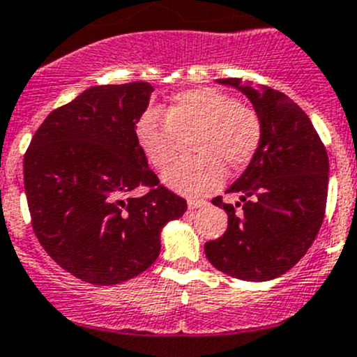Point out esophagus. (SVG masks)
<instances>
[{"label":"esophagus","mask_w":357,"mask_h":357,"mask_svg":"<svg viewBox=\"0 0 357 357\" xmlns=\"http://www.w3.org/2000/svg\"><path fill=\"white\" fill-rule=\"evenodd\" d=\"M204 205H207V202L205 200H198V198H188V207L191 208H200L204 207Z\"/></svg>","instance_id":"esophagus-1"}]
</instances>
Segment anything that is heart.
I'll return each instance as SVG.
<instances>
[{
	"label": "heart",
	"instance_id": "heart-1",
	"mask_svg": "<svg viewBox=\"0 0 357 357\" xmlns=\"http://www.w3.org/2000/svg\"><path fill=\"white\" fill-rule=\"evenodd\" d=\"M165 119L146 113L136 126V136L150 165L166 169L175 162L188 138L196 155L165 173L175 191L204 195L223 184L225 166L241 169L255 157L264 138V123L253 107L215 88H196L173 97Z\"/></svg>",
	"mask_w": 357,
	"mask_h": 357
}]
</instances>
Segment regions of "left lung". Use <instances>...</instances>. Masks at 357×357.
I'll use <instances>...</instances> for the list:
<instances>
[{
    "mask_svg": "<svg viewBox=\"0 0 357 357\" xmlns=\"http://www.w3.org/2000/svg\"><path fill=\"white\" fill-rule=\"evenodd\" d=\"M238 88L264 123V138L246 172L230 185L241 204H212L228 214L223 235L205 243L215 269L246 281H267L292 269L315 241L328 202L329 159L308 114L273 90H255L237 77L218 79Z\"/></svg>",
    "mask_w": 357,
    "mask_h": 357,
    "instance_id": "obj_1",
    "label": "left lung"
}]
</instances>
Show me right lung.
I'll list each match as a JSON object with an SVG mask.
<instances>
[{"mask_svg":"<svg viewBox=\"0 0 357 357\" xmlns=\"http://www.w3.org/2000/svg\"><path fill=\"white\" fill-rule=\"evenodd\" d=\"M152 84H102L47 114L24 153L31 227L61 269L91 285H116L149 269L161 230L188 202L159 184L136 123ZM146 187L138 197L135 189Z\"/></svg>","mask_w":357,"mask_h":357,"instance_id":"obj_1","label":"right lung"}]
</instances>
